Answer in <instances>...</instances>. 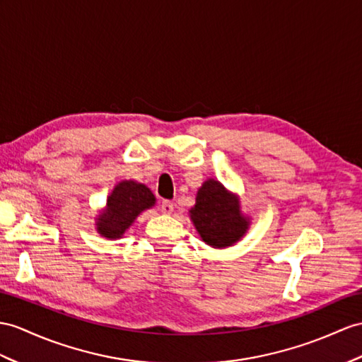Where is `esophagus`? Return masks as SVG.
I'll list each match as a JSON object with an SVG mask.
<instances>
[{"label":"esophagus","instance_id":"esophagus-1","mask_svg":"<svg viewBox=\"0 0 362 362\" xmlns=\"http://www.w3.org/2000/svg\"><path fill=\"white\" fill-rule=\"evenodd\" d=\"M173 209H175V206H173L172 201H163L161 202V211L164 215H170Z\"/></svg>","mask_w":362,"mask_h":362}]
</instances>
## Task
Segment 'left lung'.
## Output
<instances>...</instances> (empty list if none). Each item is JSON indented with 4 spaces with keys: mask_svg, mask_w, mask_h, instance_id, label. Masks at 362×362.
<instances>
[{
    "mask_svg": "<svg viewBox=\"0 0 362 362\" xmlns=\"http://www.w3.org/2000/svg\"><path fill=\"white\" fill-rule=\"evenodd\" d=\"M190 219L202 241L215 249L230 247L250 226V219L241 211L240 198L215 180H207L199 187Z\"/></svg>",
    "mask_w": 362,
    "mask_h": 362,
    "instance_id": "obj_1",
    "label": "left lung"
}]
</instances>
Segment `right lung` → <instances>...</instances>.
<instances>
[{"label":"right lung","mask_w":362,"mask_h":362,"mask_svg":"<svg viewBox=\"0 0 362 362\" xmlns=\"http://www.w3.org/2000/svg\"><path fill=\"white\" fill-rule=\"evenodd\" d=\"M155 195L136 181L118 182L107 198L105 209L96 218V230L104 238L117 240L134 224L136 216L155 206Z\"/></svg>","instance_id":"1"}]
</instances>
